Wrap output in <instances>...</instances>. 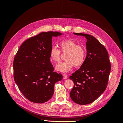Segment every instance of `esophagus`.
<instances>
[{
  "mask_svg": "<svg viewBox=\"0 0 123 123\" xmlns=\"http://www.w3.org/2000/svg\"><path fill=\"white\" fill-rule=\"evenodd\" d=\"M63 77H64V79H67L68 78V75L67 74H63Z\"/></svg>",
  "mask_w": 123,
  "mask_h": 123,
  "instance_id": "1",
  "label": "esophagus"
}]
</instances>
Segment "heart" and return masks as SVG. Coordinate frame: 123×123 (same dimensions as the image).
Segmentation results:
<instances>
[{
    "label": "heart",
    "mask_w": 123,
    "mask_h": 123,
    "mask_svg": "<svg viewBox=\"0 0 123 123\" xmlns=\"http://www.w3.org/2000/svg\"><path fill=\"white\" fill-rule=\"evenodd\" d=\"M59 47L63 53H67L65 56L66 61L56 65L55 69L57 71L67 73L72 70L74 66L78 67L83 65L86 56V51L83 46L77 44L72 39H67L61 42ZM61 52L56 47L51 48L50 57L52 61L58 62L61 60Z\"/></svg>",
    "instance_id": "b5f03b06"
}]
</instances>
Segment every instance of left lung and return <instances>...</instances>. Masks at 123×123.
<instances>
[{
	"label": "left lung",
	"instance_id": "8db88e82",
	"mask_svg": "<svg viewBox=\"0 0 123 123\" xmlns=\"http://www.w3.org/2000/svg\"><path fill=\"white\" fill-rule=\"evenodd\" d=\"M87 39V55L80 68L72 74L70 79L74 87L71 98L79 105L94 102L105 91L111 70L108 53L103 44L92 35L73 33Z\"/></svg>",
	"mask_w": 123,
	"mask_h": 123
}]
</instances>
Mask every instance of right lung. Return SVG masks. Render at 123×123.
Segmentation results:
<instances>
[{"mask_svg":"<svg viewBox=\"0 0 123 123\" xmlns=\"http://www.w3.org/2000/svg\"><path fill=\"white\" fill-rule=\"evenodd\" d=\"M62 35L58 32L40 33L25 41L14 57V80L30 101H48L53 95L55 84L62 80L61 73L53 71L50 59L52 37Z\"/></svg>","mask_w":123,"mask_h":123,"instance_id":"right-lung-1","label":"right lung"}]
</instances>
